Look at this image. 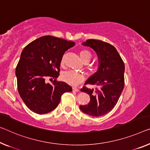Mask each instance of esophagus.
<instances>
[{"instance_id": "esophagus-1", "label": "esophagus", "mask_w": 150, "mask_h": 150, "mask_svg": "<svg viewBox=\"0 0 150 150\" xmlns=\"http://www.w3.org/2000/svg\"><path fill=\"white\" fill-rule=\"evenodd\" d=\"M72 91H74V92H79L80 90L78 89V88H76V87H73V88H72Z\"/></svg>"}]
</instances>
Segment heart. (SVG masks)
I'll return each instance as SVG.
<instances>
[{"instance_id": "obj_1", "label": "heart", "mask_w": 150, "mask_h": 150, "mask_svg": "<svg viewBox=\"0 0 150 150\" xmlns=\"http://www.w3.org/2000/svg\"><path fill=\"white\" fill-rule=\"evenodd\" d=\"M80 56L82 60L84 63H88L91 59V54L87 50H82L80 52ZM64 64L63 59L61 61V64ZM62 80L68 84L72 85V86H77L80 83L84 81V76L82 74L76 72L74 71L69 70L65 72L62 76Z\"/></svg>"}]
</instances>
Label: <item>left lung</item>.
Wrapping results in <instances>:
<instances>
[{
    "label": "left lung",
    "instance_id": "1",
    "mask_svg": "<svg viewBox=\"0 0 150 150\" xmlns=\"http://www.w3.org/2000/svg\"><path fill=\"white\" fill-rule=\"evenodd\" d=\"M82 45L93 48L99 61L97 72L85 83L98 86L94 89L83 86L82 92L91 98L88 105H80L82 112L93 117H100L110 112L116 105L125 84V64L113 45L96 40H88Z\"/></svg>",
    "mask_w": 150,
    "mask_h": 150
}]
</instances>
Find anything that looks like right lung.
<instances>
[{
    "label": "right lung",
    "mask_w": 150,
    "mask_h": 150,
    "mask_svg": "<svg viewBox=\"0 0 150 150\" xmlns=\"http://www.w3.org/2000/svg\"><path fill=\"white\" fill-rule=\"evenodd\" d=\"M75 43L50 35L43 36L27 45L16 68L18 92L32 111L45 114L56 109L62 94L72 91L64 82L57 81L63 55ZM54 80L47 83L46 78Z\"/></svg>",
    "instance_id": "right-lung-1"
}]
</instances>
